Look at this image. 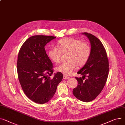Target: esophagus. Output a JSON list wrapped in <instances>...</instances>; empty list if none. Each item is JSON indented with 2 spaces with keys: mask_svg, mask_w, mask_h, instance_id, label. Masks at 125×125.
Wrapping results in <instances>:
<instances>
[{
  "mask_svg": "<svg viewBox=\"0 0 125 125\" xmlns=\"http://www.w3.org/2000/svg\"><path fill=\"white\" fill-rule=\"evenodd\" d=\"M68 78H69L68 76H65V75H64V76H63V79H68Z\"/></svg>",
  "mask_w": 125,
  "mask_h": 125,
  "instance_id": "34e87169",
  "label": "esophagus"
}]
</instances>
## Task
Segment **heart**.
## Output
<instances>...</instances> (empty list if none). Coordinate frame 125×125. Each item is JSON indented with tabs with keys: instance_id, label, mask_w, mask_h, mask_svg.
<instances>
[{
	"instance_id": "obj_1",
	"label": "heart",
	"mask_w": 125,
	"mask_h": 125,
	"mask_svg": "<svg viewBox=\"0 0 125 125\" xmlns=\"http://www.w3.org/2000/svg\"><path fill=\"white\" fill-rule=\"evenodd\" d=\"M57 47H51L48 51V55L54 63L60 61L61 53H69L68 62L63 63L56 67V70L65 75H70L77 68L84 66L91 54V47L87 42L72 38L60 40L57 43Z\"/></svg>"
}]
</instances>
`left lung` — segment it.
<instances>
[{
	"mask_svg": "<svg viewBox=\"0 0 125 125\" xmlns=\"http://www.w3.org/2000/svg\"><path fill=\"white\" fill-rule=\"evenodd\" d=\"M89 39L91 54L86 64L78 72L82 77H75L77 86L73 90V95L84 102L93 101L101 93L109 74V63L105 50L97 38L87 32H82ZM86 77L87 78L84 79Z\"/></svg>",
	"mask_w": 125,
	"mask_h": 125,
	"instance_id": "left-lung-1",
	"label": "left lung"
}]
</instances>
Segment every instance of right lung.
Wrapping results in <instances>:
<instances>
[{
	"label": "right lung",
	"mask_w": 125,
	"mask_h": 125,
	"mask_svg": "<svg viewBox=\"0 0 125 125\" xmlns=\"http://www.w3.org/2000/svg\"><path fill=\"white\" fill-rule=\"evenodd\" d=\"M55 37L37 35L31 37L21 46L18 55V77L24 94L37 104L47 103L53 97L63 79L59 72L53 73V64L45 47Z\"/></svg>",
	"instance_id": "right-lung-1"
}]
</instances>
